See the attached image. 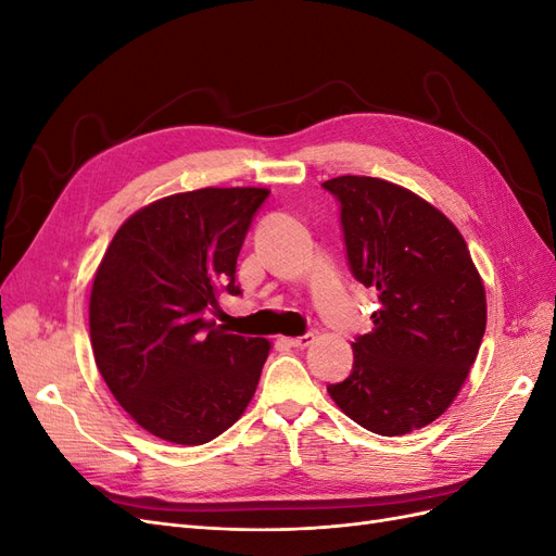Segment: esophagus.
Segmentation results:
<instances>
[{"mask_svg":"<svg viewBox=\"0 0 556 556\" xmlns=\"http://www.w3.org/2000/svg\"><path fill=\"white\" fill-rule=\"evenodd\" d=\"M288 343H290L292 348H308V345L313 343V333L308 331V333H304V336H294V339H288Z\"/></svg>","mask_w":556,"mask_h":556,"instance_id":"34e87169","label":"esophagus"}]
</instances>
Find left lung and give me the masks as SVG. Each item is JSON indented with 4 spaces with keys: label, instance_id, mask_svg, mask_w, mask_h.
Wrapping results in <instances>:
<instances>
[{
    "label": "left lung",
    "instance_id": "8db88e82",
    "mask_svg": "<svg viewBox=\"0 0 556 556\" xmlns=\"http://www.w3.org/2000/svg\"><path fill=\"white\" fill-rule=\"evenodd\" d=\"M323 188L341 204L350 271L378 290L374 331L327 392L350 419L403 435L441 417L473 366L486 325L484 285L466 241L422 197L371 176Z\"/></svg>",
    "mask_w": 556,
    "mask_h": 556
}]
</instances>
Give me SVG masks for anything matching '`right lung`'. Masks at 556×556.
<instances>
[{
  "mask_svg": "<svg viewBox=\"0 0 556 556\" xmlns=\"http://www.w3.org/2000/svg\"><path fill=\"white\" fill-rule=\"evenodd\" d=\"M264 188L164 197L115 231L90 294L99 374L129 417L162 441L204 445L257 390L271 343L217 327L220 292L241 294L237 257Z\"/></svg>",
  "mask_w": 556,
  "mask_h": 556,
  "instance_id": "1",
  "label": "right lung"
}]
</instances>
